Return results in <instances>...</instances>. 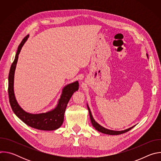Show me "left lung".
Masks as SVG:
<instances>
[{"label": "left lung", "instance_id": "obj_1", "mask_svg": "<svg viewBox=\"0 0 161 161\" xmlns=\"http://www.w3.org/2000/svg\"><path fill=\"white\" fill-rule=\"evenodd\" d=\"M147 56L148 57V55L147 54ZM87 108H88V111H89V114H90V120H91V122H92V124L93 127L97 130H98L99 132H101L102 133H104V134H109V135H119V134H123V133H125L126 132H128L129 130H130L131 129H132L134 126H132L127 129H125V130H121V131H115V130H109V129H107L104 127H103V126H101V125H99L97 122H96V120H94V119L92 117V113L90 111V109L88 107V106L87 105Z\"/></svg>", "mask_w": 161, "mask_h": 161}]
</instances>
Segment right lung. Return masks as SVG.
<instances>
[{
  "label": "right lung",
  "instance_id": "1",
  "mask_svg": "<svg viewBox=\"0 0 161 161\" xmlns=\"http://www.w3.org/2000/svg\"><path fill=\"white\" fill-rule=\"evenodd\" d=\"M29 35L25 36L18 46L15 58L11 66L8 77V94L10 105L16 115L27 125L39 130H53L58 129L62 124L64 119V113L71 97L75 92L79 89L78 81L68 84L62 90L61 97L57 107L47 113L31 114L25 112L18 104L14 94V76L17 64L18 55Z\"/></svg>",
  "mask_w": 161,
  "mask_h": 161
}]
</instances>
